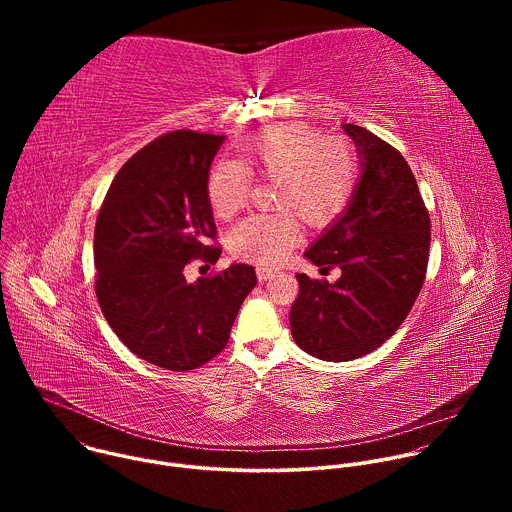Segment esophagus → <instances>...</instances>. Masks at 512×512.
<instances>
[{"label":"esophagus","mask_w":512,"mask_h":512,"mask_svg":"<svg viewBox=\"0 0 512 512\" xmlns=\"http://www.w3.org/2000/svg\"><path fill=\"white\" fill-rule=\"evenodd\" d=\"M275 269H271V267H267V265H257V279L259 281H269V279H273L275 277Z\"/></svg>","instance_id":"34e87169"}]
</instances>
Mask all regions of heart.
<instances>
[{"label":"heart","instance_id":"heart-1","mask_svg":"<svg viewBox=\"0 0 512 512\" xmlns=\"http://www.w3.org/2000/svg\"><path fill=\"white\" fill-rule=\"evenodd\" d=\"M240 164L218 162L208 176L206 194L218 218L235 216L249 198L257 174L277 182L275 208L296 210L308 225L322 227L338 218L352 200L358 166L348 143L324 139L302 123L275 125L241 145ZM300 241L291 212L245 218L231 233V251L263 265H279Z\"/></svg>","mask_w":512,"mask_h":512}]
</instances>
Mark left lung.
<instances>
[{"label":"left lung","mask_w":512,"mask_h":512,"mask_svg":"<svg viewBox=\"0 0 512 512\" xmlns=\"http://www.w3.org/2000/svg\"><path fill=\"white\" fill-rule=\"evenodd\" d=\"M342 129L356 148V188L304 253L320 271L342 273L334 283L296 273L300 294L289 312L296 344L330 362L369 354L397 332L421 291L431 241L429 214L405 158L369 129Z\"/></svg>","instance_id":"1"}]
</instances>
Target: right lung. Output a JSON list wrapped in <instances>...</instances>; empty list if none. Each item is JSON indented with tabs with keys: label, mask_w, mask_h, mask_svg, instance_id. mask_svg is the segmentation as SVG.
Instances as JSON below:
<instances>
[{
	"label": "right lung",
	"mask_w": 512,
	"mask_h": 512,
	"mask_svg": "<svg viewBox=\"0 0 512 512\" xmlns=\"http://www.w3.org/2000/svg\"><path fill=\"white\" fill-rule=\"evenodd\" d=\"M225 135L172 131L145 145L111 182L95 227L97 300L119 340L166 371H192L221 352L255 287V269L233 263L186 281L216 225L206 194L210 164Z\"/></svg>",
	"instance_id": "obj_1"
}]
</instances>
